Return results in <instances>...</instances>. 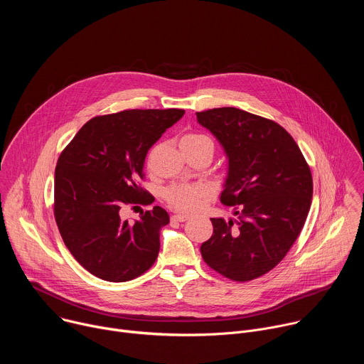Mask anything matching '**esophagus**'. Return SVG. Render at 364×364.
Returning <instances> with one entry per match:
<instances>
[{
  "label": "esophagus",
  "instance_id": "34e87169",
  "mask_svg": "<svg viewBox=\"0 0 364 364\" xmlns=\"http://www.w3.org/2000/svg\"><path fill=\"white\" fill-rule=\"evenodd\" d=\"M171 219H173V220H176V222H186V220L188 219V216H187V215L177 213V215H173V216H171Z\"/></svg>",
  "mask_w": 364,
  "mask_h": 364
}]
</instances>
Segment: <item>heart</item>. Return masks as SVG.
Instances as JSON below:
<instances>
[{
  "mask_svg": "<svg viewBox=\"0 0 364 364\" xmlns=\"http://www.w3.org/2000/svg\"><path fill=\"white\" fill-rule=\"evenodd\" d=\"M203 142H212V139L200 132H187L181 136L180 145H197ZM213 144V142H212ZM166 200L177 210L194 212L201 205L205 190L198 184H174L166 190Z\"/></svg>",
  "mask_w": 364,
  "mask_h": 364,
  "instance_id": "b5f03b06",
  "label": "heart"
}]
</instances>
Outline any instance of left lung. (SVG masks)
I'll return each instance as SVG.
<instances>
[{"label": "left lung", "instance_id": "left-lung-1", "mask_svg": "<svg viewBox=\"0 0 364 364\" xmlns=\"http://www.w3.org/2000/svg\"><path fill=\"white\" fill-rule=\"evenodd\" d=\"M196 115L225 148L229 168L220 201L233 205L237 216L229 222L210 219L213 235L201 245V256L232 281H252L274 269L301 233L313 176L279 124L237 108Z\"/></svg>", "mask_w": 364, "mask_h": 364}]
</instances>
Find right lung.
<instances>
[{"label":"right lung","instance_id":"1","mask_svg":"<svg viewBox=\"0 0 364 364\" xmlns=\"http://www.w3.org/2000/svg\"><path fill=\"white\" fill-rule=\"evenodd\" d=\"M183 109H128L87 121L62 151L55 173V219L76 261L92 275L125 282L146 272L170 223L160 205L122 220L125 204H151L139 186L148 149Z\"/></svg>","mask_w":364,"mask_h":364}]
</instances>
